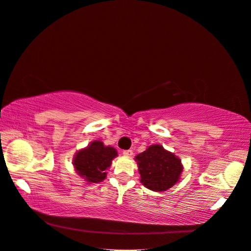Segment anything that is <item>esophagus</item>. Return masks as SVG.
<instances>
[{
	"label": "esophagus",
	"instance_id": "obj_1",
	"mask_svg": "<svg viewBox=\"0 0 251 251\" xmlns=\"http://www.w3.org/2000/svg\"><path fill=\"white\" fill-rule=\"evenodd\" d=\"M132 150H124L123 151V155L126 157H130L132 155Z\"/></svg>",
	"mask_w": 251,
	"mask_h": 251
}]
</instances>
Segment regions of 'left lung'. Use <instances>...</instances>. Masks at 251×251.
I'll list each match as a JSON object with an SVG mask.
<instances>
[{
  "mask_svg": "<svg viewBox=\"0 0 251 251\" xmlns=\"http://www.w3.org/2000/svg\"><path fill=\"white\" fill-rule=\"evenodd\" d=\"M134 160L141 175L140 181L151 191L165 192L180 180L181 159L159 144L151 145Z\"/></svg>",
  "mask_w": 251,
  "mask_h": 251,
  "instance_id": "1",
  "label": "left lung"
}]
</instances>
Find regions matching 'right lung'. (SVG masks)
<instances>
[{"mask_svg":"<svg viewBox=\"0 0 251 251\" xmlns=\"http://www.w3.org/2000/svg\"><path fill=\"white\" fill-rule=\"evenodd\" d=\"M117 156L118 152L114 147L105 146L103 142L96 140L75 153L73 166L86 183H98L106 178L107 170Z\"/></svg>","mask_w":251,"mask_h":251,"instance_id":"1","label":"right lung"}]
</instances>
